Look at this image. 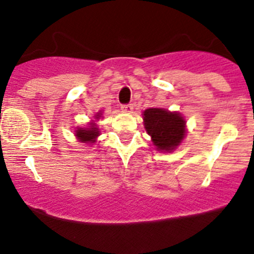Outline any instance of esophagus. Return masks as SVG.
<instances>
[{"mask_svg":"<svg viewBox=\"0 0 254 254\" xmlns=\"http://www.w3.org/2000/svg\"><path fill=\"white\" fill-rule=\"evenodd\" d=\"M122 111L127 113V114H131L134 111V107H132V104H124V106H122Z\"/></svg>","mask_w":254,"mask_h":254,"instance_id":"1","label":"esophagus"}]
</instances>
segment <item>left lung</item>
Here are the masks:
<instances>
[{
	"label": "left lung",
	"instance_id": "obj_1",
	"mask_svg": "<svg viewBox=\"0 0 254 254\" xmlns=\"http://www.w3.org/2000/svg\"><path fill=\"white\" fill-rule=\"evenodd\" d=\"M142 119L146 132L157 151L172 152L186 139L187 122L181 113L148 108L142 112Z\"/></svg>",
	"mask_w": 254,
	"mask_h": 254
}]
</instances>
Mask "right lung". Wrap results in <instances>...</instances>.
<instances>
[{
    "instance_id": "obj_1",
    "label": "right lung",
    "mask_w": 254,
    "mask_h": 254,
    "mask_svg": "<svg viewBox=\"0 0 254 254\" xmlns=\"http://www.w3.org/2000/svg\"><path fill=\"white\" fill-rule=\"evenodd\" d=\"M102 117H103V112L99 111L94 115V120H91L86 127H76L75 136L78 142L86 143V145H93V143L97 142V137L101 135L97 122H99L102 119Z\"/></svg>"
}]
</instances>
